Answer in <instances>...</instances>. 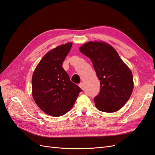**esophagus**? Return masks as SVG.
Listing matches in <instances>:
<instances>
[{
  "label": "esophagus",
  "mask_w": 155,
  "mask_h": 155,
  "mask_svg": "<svg viewBox=\"0 0 155 155\" xmlns=\"http://www.w3.org/2000/svg\"><path fill=\"white\" fill-rule=\"evenodd\" d=\"M79 87H80L81 89H83V83H79Z\"/></svg>",
  "instance_id": "34e87169"
}]
</instances>
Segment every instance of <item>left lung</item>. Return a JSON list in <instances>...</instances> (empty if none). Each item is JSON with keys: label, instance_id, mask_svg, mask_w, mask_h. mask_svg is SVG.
Wrapping results in <instances>:
<instances>
[{"label": "left lung", "instance_id": "8db88e82", "mask_svg": "<svg viewBox=\"0 0 155 155\" xmlns=\"http://www.w3.org/2000/svg\"><path fill=\"white\" fill-rule=\"evenodd\" d=\"M91 59L100 81V91L94 100L97 109L114 112L122 108L133 92V77L116 50L104 42H88L79 48Z\"/></svg>", "mask_w": 155, "mask_h": 155}]
</instances>
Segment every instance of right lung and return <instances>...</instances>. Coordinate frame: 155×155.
<instances>
[{
    "label": "right lung",
    "instance_id": "right-lung-1",
    "mask_svg": "<svg viewBox=\"0 0 155 155\" xmlns=\"http://www.w3.org/2000/svg\"><path fill=\"white\" fill-rule=\"evenodd\" d=\"M72 45V43H67L48 51L32 76V96L35 102L46 114L54 117L63 116L71 109L82 91L70 80L62 67Z\"/></svg>",
    "mask_w": 155,
    "mask_h": 155
}]
</instances>
